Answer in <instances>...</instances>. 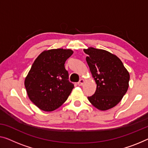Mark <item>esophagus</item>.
<instances>
[{"instance_id":"1","label":"esophagus","mask_w":148,"mask_h":148,"mask_svg":"<svg viewBox=\"0 0 148 148\" xmlns=\"http://www.w3.org/2000/svg\"><path fill=\"white\" fill-rule=\"evenodd\" d=\"M84 82V79H80V81L78 82L77 84H78V86H82Z\"/></svg>"}]
</instances>
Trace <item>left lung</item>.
Instances as JSON below:
<instances>
[{
	"mask_svg": "<svg viewBox=\"0 0 148 148\" xmlns=\"http://www.w3.org/2000/svg\"><path fill=\"white\" fill-rule=\"evenodd\" d=\"M86 62L97 84L94 94L88 97L90 102L100 110L116 106L126 93L130 74L116 55L102 49L84 50Z\"/></svg>",
	"mask_w": 148,
	"mask_h": 148,
	"instance_id": "1",
	"label": "left lung"
}]
</instances>
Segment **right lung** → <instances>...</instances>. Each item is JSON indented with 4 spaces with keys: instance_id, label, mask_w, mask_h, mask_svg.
Returning <instances> with one entry per match:
<instances>
[{
    "instance_id": "obj_1",
    "label": "right lung",
    "mask_w": 148,
    "mask_h": 148,
    "mask_svg": "<svg viewBox=\"0 0 148 148\" xmlns=\"http://www.w3.org/2000/svg\"><path fill=\"white\" fill-rule=\"evenodd\" d=\"M73 51L62 48L42 52L25 81L30 100L42 110L52 112L67 100L74 86L68 80L64 64Z\"/></svg>"
}]
</instances>
